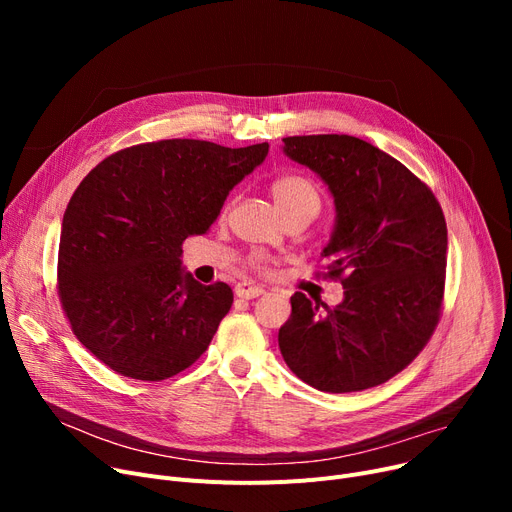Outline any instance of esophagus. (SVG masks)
<instances>
[{
	"instance_id": "esophagus-1",
	"label": "esophagus",
	"mask_w": 512,
	"mask_h": 512,
	"mask_svg": "<svg viewBox=\"0 0 512 512\" xmlns=\"http://www.w3.org/2000/svg\"><path fill=\"white\" fill-rule=\"evenodd\" d=\"M263 292L265 290L261 286H255L251 282H238L234 286V294H236V297H240V299H255V297H261Z\"/></svg>"
}]
</instances>
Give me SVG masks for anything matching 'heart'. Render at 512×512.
<instances>
[{
	"label": "heart",
	"instance_id": "obj_1",
	"mask_svg": "<svg viewBox=\"0 0 512 512\" xmlns=\"http://www.w3.org/2000/svg\"><path fill=\"white\" fill-rule=\"evenodd\" d=\"M272 199L278 207V211L282 213V218L290 213H297L303 209H319V193L311 180L303 178V176H282L276 178L270 186ZM255 267H263V259L255 257L253 259Z\"/></svg>",
	"mask_w": 512,
	"mask_h": 512
}]
</instances>
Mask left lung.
I'll return each instance as SVG.
<instances>
[{"instance_id": "obj_1", "label": "left lung", "mask_w": 512, "mask_h": 512, "mask_svg": "<svg viewBox=\"0 0 512 512\" xmlns=\"http://www.w3.org/2000/svg\"><path fill=\"white\" fill-rule=\"evenodd\" d=\"M282 151L315 172L334 199V230L321 257L332 278L344 276V297L330 309L294 292L280 353L321 392L384 384L438 324L448 249L442 207L398 159L357 137H288Z\"/></svg>"}]
</instances>
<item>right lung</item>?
<instances>
[{"instance_id": "add662e5", "label": "right lung", "mask_w": 512, "mask_h": 512, "mask_svg": "<svg viewBox=\"0 0 512 512\" xmlns=\"http://www.w3.org/2000/svg\"><path fill=\"white\" fill-rule=\"evenodd\" d=\"M270 145L170 139L103 159L62 220L58 284L72 332L110 369L159 382L191 367L232 307L228 284H199L182 242L218 220Z\"/></svg>"}]
</instances>
